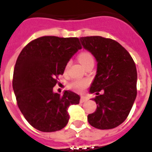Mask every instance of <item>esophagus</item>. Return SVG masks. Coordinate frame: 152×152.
<instances>
[{"mask_svg":"<svg viewBox=\"0 0 152 152\" xmlns=\"http://www.w3.org/2000/svg\"><path fill=\"white\" fill-rule=\"evenodd\" d=\"M88 100V98H87V97H85V96H81V100H80V102H81V103H83V102H87Z\"/></svg>","mask_w":152,"mask_h":152,"instance_id":"obj_1","label":"esophagus"}]
</instances>
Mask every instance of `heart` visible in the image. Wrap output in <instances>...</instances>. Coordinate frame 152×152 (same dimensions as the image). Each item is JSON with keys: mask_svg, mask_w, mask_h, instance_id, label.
I'll use <instances>...</instances> for the list:
<instances>
[{"mask_svg": "<svg viewBox=\"0 0 152 152\" xmlns=\"http://www.w3.org/2000/svg\"><path fill=\"white\" fill-rule=\"evenodd\" d=\"M78 59L80 61L81 64H82L84 66H86L88 64H89L90 62L94 61V57L91 53L89 52H82L79 54ZM69 66V64H67V68ZM88 81L86 80H75L71 84V88L72 89H74L75 91H81L84 89L85 88V87L88 85Z\"/></svg>", "mask_w": 152, "mask_h": 152, "instance_id": "obj_1", "label": "heart"}]
</instances>
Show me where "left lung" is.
<instances>
[{
  "label": "left lung",
  "mask_w": 152,
  "mask_h": 152,
  "mask_svg": "<svg viewBox=\"0 0 152 152\" xmlns=\"http://www.w3.org/2000/svg\"><path fill=\"white\" fill-rule=\"evenodd\" d=\"M80 41L98 62L89 90L98 95L93 98L98 105L88 121L98 129L116 128L127 118L137 96L135 64L128 50L112 39L91 36ZM102 90L104 93L99 95Z\"/></svg>",
  "instance_id": "8db88e82"
}]
</instances>
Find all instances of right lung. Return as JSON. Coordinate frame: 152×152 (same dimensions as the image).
Masks as SVG:
<instances>
[{"label":"right lung","mask_w":152,"mask_h":152,"mask_svg":"<svg viewBox=\"0 0 152 152\" xmlns=\"http://www.w3.org/2000/svg\"><path fill=\"white\" fill-rule=\"evenodd\" d=\"M81 49L77 37L44 36L24 47L17 59L13 89L18 107L32 127L43 132L59 131L69 120L67 108L77 104L80 96L71 91L54 93L59 75Z\"/></svg>","instance_id":"obj_1"}]
</instances>
